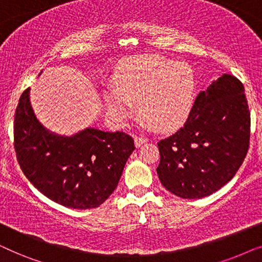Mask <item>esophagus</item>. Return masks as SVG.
Returning a JSON list of instances; mask_svg holds the SVG:
<instances>
[{
  "instance_id": "obj_1",
  "label": "esophagus",
  "mask_w": 262,
  "mask_h": 262,
  "mask_svg": "<svg viewBox=\"0 0 262 262\" xmlns=\"http://www.w3.org/2000/svg\"><path fill=\"white\" fill-rule=\"evenodd\" d=\"M146 141H148V138L144 137V136H136V137H135V145L138 148V146H141L143 143L146 142Z\"/></svg>"
}]
</instances>
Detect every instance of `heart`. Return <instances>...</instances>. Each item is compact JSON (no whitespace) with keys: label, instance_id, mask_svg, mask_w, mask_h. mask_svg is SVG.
Wrapping results in <instances>:
<instances>
[{"label":"heart","instance_id":"obj_1","mask_svg":"<svg viewBox=\"0 0 262 262\" xmlns=\"http://www.w3.org/2000/svg\"><path fill=\"white\" fill-rule=\"evenodd\" d=\"M114 81L118 88L106 89L105 101L118 123L132 116L138 100L145 119L161 130L177 126L191 112L195 78L187 64L155 55L128 57L118 66Z\"/></svg>","mask_w":262,"mask_h":262}]
</instances>
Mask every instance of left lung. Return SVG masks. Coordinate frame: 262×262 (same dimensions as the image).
Here are the masks:
<instances>
[{"label":"left lung","instance_id":"obj_1","mask_svg":"<svg viewBox=\"0 0 262 262\" xmlns=\"http://www.w3.org/2000/svg\"><path fill=\"white\" fill-rule=\"evenodd\" d=\"M245 87L224 74L196 96L184 126L157 143L160 181L184 199L212 194L235 177L249 149Z\"/></svg>","mask_w":262,"mask_h":262}]
</instances>
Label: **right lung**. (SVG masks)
<instances>
[{"mask_svg": "<svg viewBox=\"0 0 262 262\" xmlns=\"http://www.w3.org/2000/svg\"><path fill=\"white\" fill-rule=\"evenodd\" d=\"M14 149L38 191L63 206L85 210L101 205L117 188L135 143L125 132L92 127L70 137L52 134L35 118L27 88L15 111Z\"/></svg>", "mask_w": 262, "mask_h": 262, "instance_id": "right-lung-1", "label": "right lung"}]
</instances>
